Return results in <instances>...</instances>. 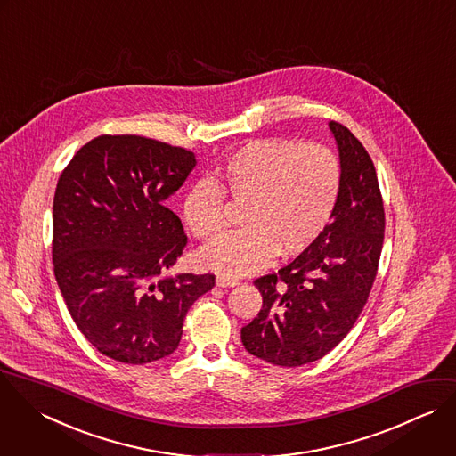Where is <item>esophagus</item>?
Instances as JSON below:
<instances>
[{
    "label": "esophagus",
    "mask_w": 456,
    "mask_h": 456,
    "mask_svg": "<svg viewBox=\"0 0 456 456\" xmlns=\"http://www.w3.org/2000/svg\"><path fill=\"white\" fill-rule=\"evenodd\" d=\"M216 283H217L219 287H235V285L240 283V280L235 278V276H230V274H219V276L216 278Z\"/></svg>",
    "instance_id": "34e87169"
}]
</instances>
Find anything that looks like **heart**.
<instances>
[{
  "mask_svg": "<svg viewBox=\"0 0 456 456\" xmlns=\"http://www.w3.org/2000/svg\"><path fill=\"white\" fill-rule=\"evenodd\" d=\"M183 201L189 230L203 240L226 226V198L244 205L240 230L221 235L200 260L219 273L248 274L274 255L308 249L328 228L342 191L338 155L317 142L262 139L230 155L214 175Z\"/></svg>",
  "mask_w": 456,
  "mask_h": 456,
  "instance_id": "heart-1",
  "label": "heart"
}]
</instances>
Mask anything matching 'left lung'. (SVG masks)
<instances>
[{
    "instance_id": "1",
    "label": "left lung",
    "mask_w": 456,
    "mask_h": 456,
    "mask_svg": "<svg viewBox=\"0 0 456 456\" xmlns=\"http://www.w3.org/2000/svg\"><path fill=\"white\" fill-rule=\"evenodd\" d=\"M342 191L324 233L296 260L256 278L258 315L240 330L248 353L281 367L322 358L353 328L372 289L383 246L385 210L374 164L340 123Z\"/></svg>"
}]
</instances>
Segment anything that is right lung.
I'll return each instance as SVG.
<instances>
[{
  "mask_svg": "<svg viewBox=\"0 0 456 456\" xmlns=\"http://www.w3.org/2000/svg\"><path fill=\"white\" fill-rule=\"evenodd\" d=\"M194 153L142 135H100L62 171L53 200V271L68 310L103 354L141 365L171 354L216 276H164L187 246L164 201Z\"/></svg>",
  "mask_w": 456,
  "mask_h": 456,
  "instance_id": "1",
  "label": "right lung"
}]
</instances>
